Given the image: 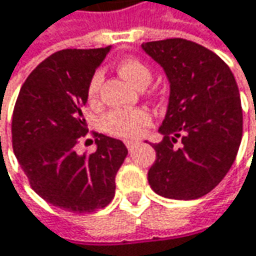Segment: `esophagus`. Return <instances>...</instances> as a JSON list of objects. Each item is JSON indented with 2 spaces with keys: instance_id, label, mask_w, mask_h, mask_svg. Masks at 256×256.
Returning <instances> with one entry per match:
<instances>
[{
  "instance_id": "34e87169",
  "label": "esophagus",
  "mask_w": 256,
  "mask_h": 256,
  "mask_svg": "<svg viewBox=\"0 0 256 256\" xmlns=\"http://www.w3.org/2000/svg\"><path fill=\"white\" fill-rule=\"evenodd\" d=\"M126 146H128V152H133L134 151V148L138 146V144H136V142H126Z\"/></svg>"
}]
</instances>
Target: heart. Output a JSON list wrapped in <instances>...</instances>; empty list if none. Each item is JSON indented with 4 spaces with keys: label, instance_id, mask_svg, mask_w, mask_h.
<instances>
[{
    "label": "heart",
    "instance_id": "heart-1",
    "mask_svg": "<svg viewBox=\"0 0 256 256\" xmlns=\"http://www.w3.org/2000/svg\"><path fill=\"white\" fill-rule=\"evenodd\" d=\"M117 72L130 82L133 86L144 89L146 84H150L152 79L151 68L139 58H123L117 64ZM104 82V72L96 70L88 84V100L90 102L96 101L100 96V90ZM151 123V116L148 111L136 108V110H123V108H116L110 110L104 117L101 118V128L104 132L124 138V139H133L138 138L142 130Z\"/></svg>",
    "mask_w": 256,
    "mask_h": 256
}]
</instances>
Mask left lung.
<instances>
[{
  "instance_id": "left-lung-1",
  "label": "left lung",
  "mask_w": 256,
  "mask_h": 256,
  "mask_svg": "<svg viewBox=\"0 0 256 256\" xmlns=\"http://www.w3.org/2000/svg\"><path fill=\"white\" fill-rule=\"evenodd\" d=\"M166 72L170 100L154 144L156 160L148 172L152 190L190 200L211 192L236 160L244 114L238 83L222 60L182 38L142 44Z\"/></svg>"
}]
</instances>
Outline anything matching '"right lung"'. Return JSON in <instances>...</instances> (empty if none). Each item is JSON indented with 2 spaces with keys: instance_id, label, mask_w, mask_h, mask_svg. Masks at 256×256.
I'll use <instances>...</instances> for the list:
<instances>
[{
  "instance_id": "1",
  "label": "right lung",
  "mask_w": 256,
  "mask_h": 256,
  "mask_svg": "<svg viewBox=\"0 0 256 256\" xmlns=\"http://www.w3.org/2000/svg\"><path fill=\"white\" fill-rule=\"evenodd\" d=\"M108 51L62 50L50 56L28 76L12 111V151L32 189L68 212L106 206L128 155L122 140L102 133H94L96 151L76 152L88 134L82 114L88 84Z\"/></svg>"
}]
</instances>
